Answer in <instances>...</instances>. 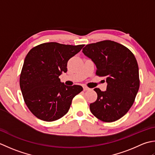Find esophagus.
I'll use <instances>...</instances> for the list:
<instances>
[{
  "label": "esophagus",
  "instance_id": "34e87169",
  "mask_svg": "<svg viewBox=\"0 0 155 155\" xmlns=\"http://www.w3.org/2000/svg\"><path fill=\"white\" fill-rule=\"evenodd\" d=\"M83 88H84V91H87V90H90L89 87H87L86 86H84Z\"/></svg>",
  "mask_w": 155,
  "mask_h": 155
}]
</instances>
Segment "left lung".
Masks as SVG:
<instances>
[{"instance_id":"obj_1","label":"left lung","mask_w":155,"mask_h":155,"mask_svg":"<svg viewBox=\"0 0 155 155\" xmlns=\"http://www.w3.org/2000/svg\"><path fill=\"white\" fill-rule=\"evenodd\" d=\"M82 52L95 64L96 74L105 77L106 91L99 88L91 112L100 120L112 122L124 116L133 104L140 86L138 66L127 47L106 40L87 45Z\"/></svg>"}]
</instances>
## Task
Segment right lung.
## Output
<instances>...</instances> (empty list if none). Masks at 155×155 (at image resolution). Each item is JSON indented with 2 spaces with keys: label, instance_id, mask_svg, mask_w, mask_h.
<instances>
[{
  "label": "right lung",
  "instance_id": "right-lung-1",
  "mask_svg": "<svg viewBox=\"0 0 155 155\" xmlns=\"http://www.w3.org/2000/svg\"><path fill=\"white\" fill-rule=\"evenodd\" d=\"M84 46L45 43L27 53L20 87L25 104L37 118L47 122L61 118L68 113L74 97L83 90L78 85L66 86L59 76L67 72L68 60Z\"/></svg>",
  "mask_w": 155,
  "mask_h": 155
}]
</instances>
